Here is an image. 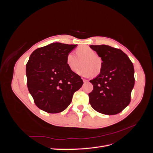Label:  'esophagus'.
I'll list each match as a JSON object with an SVG mask.
<instances>
[{"label":"esophagus","mask_w":153,"mask_h":153,"mask_svg":"<svg viewBox=\"0 0 153 153\" xmlns=\"http://www.w3.org/2000/svg\"><path fill=\"white\" fill-rule=\"evenodd\" d=\"M83 81H84V83H86V82H89V81H88L87 80L84 79V78H83Z\"/></svg>","instance_id":"esophagus-1"}]
</instances>
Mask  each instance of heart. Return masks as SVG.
Segmentation results:
<instances>
[{
  "label": "heart",
  "mask_w": 153,
  "mask_h": 153,
  "mask_svg": "<svg viewBox=\"0 0 153 153\" xmlns=\"http://www.w3.org/2000/svg\"><path fill=\"white\" fill-rule=\"evenodd\" d=\"M75 52H69L66 57V63L72 71H75L80 65V61L82 66L78 69L76 73L82 76H89L94 73L98 74L102 68L101 59L97 56L95 51L88 47L82 46Z\"/></svg>",
  "instance_id": "obj_1"
}]
</instances>
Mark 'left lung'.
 I'll return each instance as SVG.
<instances>
[{"label":"left lung","instance_id":"8db88e82","mask_svg":"<svg viewBox=\"0 0 153 153\" xmlns=\"http://www.w3.org/2000/svg\"><path fill=\"white\" fill-rule=\"evenodd\" d=\"M102 60L100 75L90 82L93 90L89 103L96 111L106 115L119 114L131 101L135 84L132 62L121 50L108 45H91Z\"/></svg>","mask_w":153,"mask_h":153}]
</instances>
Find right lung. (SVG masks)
Masks as SVG:
<instances>
[{"instance_id": "1", "label": "right lung", "mask_w": 153, "mask_h": 153, "mask_svg": "<svg viewBox=\"0 0 153 153\" xmlns=\"http://www.w3.org/2000/svg\"><path fill=\"white\" fill-rule=\"evenodd\" d=\"M76 46L53 43L39 48L32 53L26 64L29 91L36 105L46 112H62L84 84L66 63L68 54Z\"/></svg>"}]
</instances>
